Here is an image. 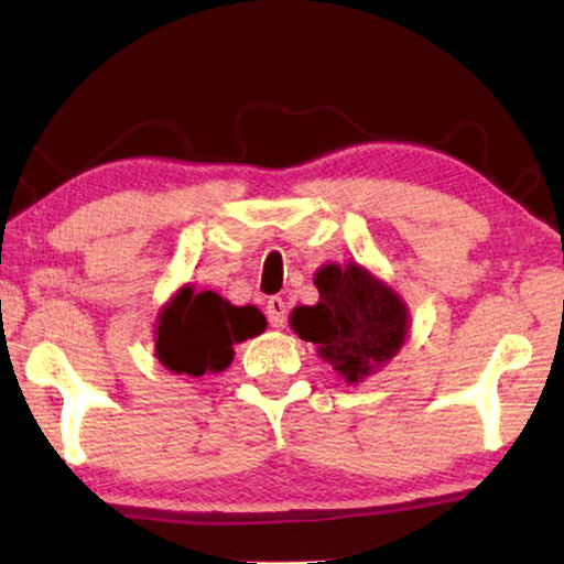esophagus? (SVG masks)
<instances>
[{
	"instance_id": "esophagus-1",
	"label": "esophagus",
	"mask_w": 564,
	"mask_h": 564,
	"mask_svg": "<svg viewBox=\"0 0 564 564\" xmlns=\"http://www.w3.org/2000/svg\"><path fill=\"white\" fill-rule=\"evenodd\" d=\"M285 313H289V305H285V301L279 299V295H273V299L265 303V316H269V323L273 328H283Z\"/></svg>"
}]
</instances>
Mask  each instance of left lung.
<instances>
[{"label":"left lung","mask_w":564,"mask_h":564,"mask_svg":"<svg viewBox=\"0 0 564 564\" xmlns=\"http://www.w3.org/2000/svg\"><path fill=\"white\" fill-rule=\"evenodd\" d=\"M316 305L291 311V328L350 386L393 360L410 330L408 303L360 263H323L313 275Z\"/></svg>","instance_id":"8db88e82"}]
</instances>
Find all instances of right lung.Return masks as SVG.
<instances>
[{
  "label": "right lung",
  "mask_w": 564,
  "mask_h": 564,
  "mask_svg": "<svg viewBox=\"0 0 564 564\" xmlns=\"http://www.w3.org/2000/svg\"><path fill=\"white\" fill-rule=\"evenodd\" d=\"M265 316L256 305H231L214 291L181 285L161 305L154 350L161 366L176 376L221 373L234 360V346L261 336Z\"/></svg>",
  "instance_id": "obj_1"
}]
</instances>
